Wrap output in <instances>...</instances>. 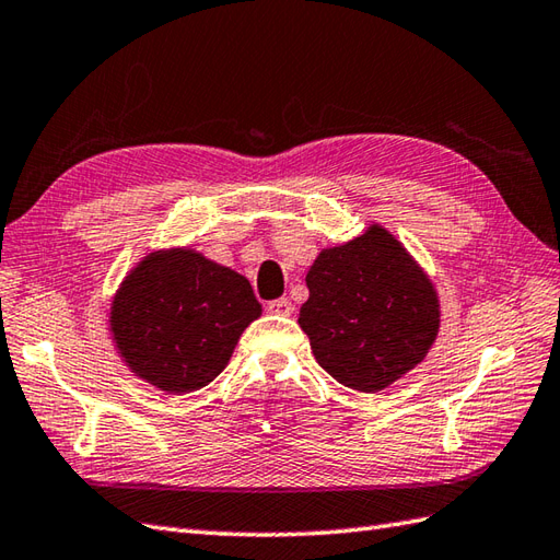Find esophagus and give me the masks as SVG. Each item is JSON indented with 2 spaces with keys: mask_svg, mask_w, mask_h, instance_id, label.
I'll use <instances>...</instances> for the list:
<instances>
[{
  "mask_svg": "<svg viewBox=\"0 0 560 560\" xmlns=\"http://www.w3.org/2000/svg\"><path fill=\"white\" fill-rule=\"evenodd\" d=\"M267 313H271V315H291V313H293V305H291L289 299L269 301V303H267Z\"/></svg>",
  "mask_w": 560,
  "mask_h": 560,
  "instance_id": "34e87169",
  "label": "esophagus"
}]
</instances>
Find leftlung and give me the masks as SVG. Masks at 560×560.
Returning <instances> with one entry per match:
<instances>
[{"label": "left lung", "mask_w": 560, "mask_h": 560, "mask_svg": "<svg viewBox=\"0 0 560 560\" xmlns=\"http://www.w3.org/2000/svg\"><path fill=\"white\" fill-rule=\"evenodd\" d=\"M299 325L317 363L359 392H380L419 365L440 329L433 281L380 223L325 247L305 277Z\"/></svg>", "instance_id": "left-lung-1"}]
</instances>
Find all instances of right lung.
Wrapping results in <instances>:
<instances>
[{
  "mask_svg": "<svg viewBox=\"0 0 560 560\" xmlns=\"http://www.w3.org/2000/svg\"><path fill=\"white\" fill-rule=\"evenodd\" d=\"M261 315L243 273L192 247L153 249L110 303V335L129 371L168 395L207 387Z\"/></svg>",
  "mask_w": 560,
  "mask_h": 560,
  "instance_id": "obj_1",
  "label": "right lung"
}]
</instances>
